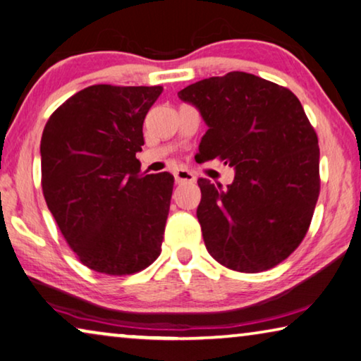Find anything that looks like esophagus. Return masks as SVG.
I'll list each match as a JSON object with an SVG mask.
<instances>
[{
	"mask_svg": "<svg viewBox=\"0 0 361 361\" xmlns=\"http://www.w3.org/2000/svg\"><path fill=\"white\" fill-rule=\"evenodd\" d=\"M173 175H175L176 183H195L196 181V176L192 175L190 170H185V169H178Z\"/></svg>",
	"mask_w": 361,
	"mask_h": 361,
	"instance_id": "obj_1",
	"label": "esophagus"
}]
</instances>
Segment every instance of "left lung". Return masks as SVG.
Returning <instances> with one entry per match:
<instances>
[{
	"mask_svg": "<svg viewBox=\"0 0 361 361\" xmlns=\"http://www.w3.org/2000/svg\"><path fill=\"white\" fill-rule=\"evenodd\" d=\"M209 129L202 160L235 169L224 188L199 178L207 251L238 272H262L292 255L308 232L319 196L318 136L292 90L255 74L232 71L178 92Z\"/></svg>",
	"mask_w": 361,
	"mask_h": 361,
	"instance_id": "left-lung-1",
	"label": "left lung"
}]
</instances>
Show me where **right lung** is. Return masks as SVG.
<instances>
[{
    "label": "right lung",
    "instance_id": "1",
    "mask_svg": "<svg viewBox=\"0 0 361 361\" xmlns=\"http://www.w3.org/2000/svg\"><path fill=\"white\" fill-rule=\"evenodd\" d=\"M164 87L97 84L51 113L42 134V190L84 266L136 274L162 251L173 176L146 175L142 123Z\"/></svg>",
    "mask_w": 361,
    "mask_h": 361
}]
</instances>
